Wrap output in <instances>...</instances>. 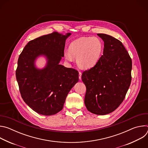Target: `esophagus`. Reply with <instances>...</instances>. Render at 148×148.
<instances>
[{
  "label": "esophagus",
  "mask_w": 148,
  "mask_h": 148,
  "mask_svg": "<svg viewBox=\"0 0 148 148\" xmlns=\"http://www.w3.org/2000/svg\"><path fill=\"white\" fill-rule=\"evenodd\" d=\"M81 75H82V73L81 71H79V79H81Z\"/></svg>",
  "instance_id": "34e87169"
}]
</instances>
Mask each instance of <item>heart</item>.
<instances>
[{
    "mask_svg": "<svg viewBox=\"0 0 148 148\" xmlns=\"http://www.w3.org/2000/svg\"><path fill=\"white\" fill-rule=\"evenodd\" d=\"M103 50V45L97 37H81L73 41L69 47V51L64 52L65 59L73 61L77 59L78 66L82 69H89L99 61Z\"/></svg>",
    "mask_w": 148,
    "mask_h": 148,
    "instance_id": "1",
    "label": "heart"
}]
</instances>
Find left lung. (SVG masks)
Wrapping results in <instances>:
<instances>
[{
	"mask_svg": "<svg viewBox=\"0 0 148 148\" xmlns=\"http://www.w3.org/2000/svg\"><path fill=\"white\" fill-rule=\"evenodd\" d=\"M98 36L104 42L103 55L81 78L86 86L87 109L103 115L115 111L123 102L131 82L132 60L119 40L106 34Z\"/></svg>",
	"mask_w": 148,
	"mask_h": 148,
	"instance_id": "left-lung-1",
	"label": "left lung"
}]
</instances>
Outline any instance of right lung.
<instances>
[{"instance_id":"1","label":"right lung","mask_w":148,"mask_h":148,"mask_svg":"<svg viewBox=\"0 0 148 148\" xmlns=\"http://www.w3.org/2000/svg\"><path fill=\"white\" fill-rule=\"evenodd\" d=\"M54 32L30 41L18 57L16 79L23 101L37 113L52 115L60 111L67 94L78 81L77 70L59 64L66 38ZM47 57V66L41 70L35 67L37 57Z\"/></svg>"}]
</instances>
